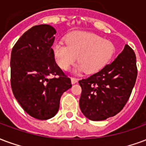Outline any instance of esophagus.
<instances>
[{
    "mask_svg": "<svg viewBox=\"0 0 146 146\" xmlns=\"http://www.w3.org/2000/svg\"><path fill=\"white\" fill-rule=\"evenodd\" d=\"M77 81H78V80L76 78H74V77H71V82H72V84H76V83H77Z\"/></svg>",
    "mask_w": 146,
    "mask_h": 146,
    "instance_id": "obj_1",
    "label": "esophagus"
}]
</instances>
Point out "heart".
Instances as JSON below:
<instances>
[{"label":"heart","mask_w":146,"mask_h":146,"mask_svg":"<svg viewBox=\"0 0 146 146\" xmlns=\"http://www.w3.org/2000/svg\"><path fill=\"white\" fill-rule=\"evenodd\" d=\"M65 44L56 43L52 53L59 67L68 70L77 60L78 71L94 73L104 67L115 52L114 44L90 32H70L64 38Z\"/></svg>","instance_id":"heart-1"}]
</instances>
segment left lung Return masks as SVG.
Returning a JSON list of instances; mask_svg holds the SVG:
<instances>
[{
  "label": "left lung",
  "instance_id": "left-lung-1",
  "mask_svg": "<svg viewBox=\"0 0 146 146\" xmlns=\"http://www.w3.org/2000/svg\"><path fill=\"white\" fill-rule=\"evenodd\" d=\"M137 74L135 53L125 45L111 63L79 81L83 114L90 120L103 121L119 113L130 98Z\"/></svg>",
  "mask_w": 146,
  "mask_h": 146
}]
</instances>
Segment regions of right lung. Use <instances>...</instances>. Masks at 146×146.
<instances>
[{
	"label": "right lung",
	"mask_w": 146,
	"mask_h": 146,
	"mask_svg": "<svg viewBox=\"0 0 146 146\" xmlns=\"http://www.w3.org/2000/svg\"><path fill=\"white\" fill-rule=\"evenodd\" d=\"M56 30L35 25L17 41L11 51V85L16 100L32 117L47 120L56 115L60 98L71 80L55 61L52 46Z\"/></svg>",
	"instance_id": "obj_1"
}]
</instances>
